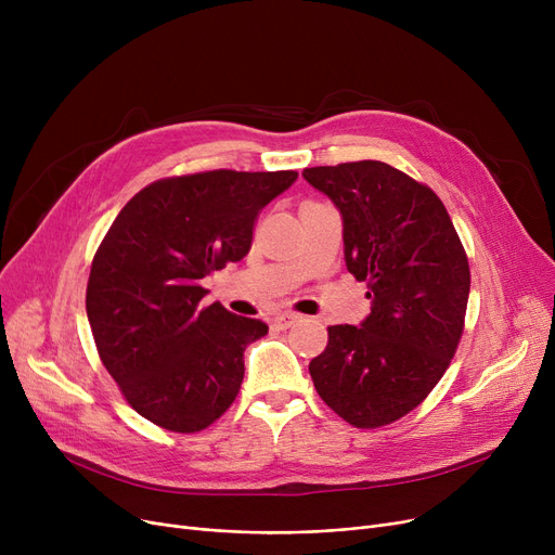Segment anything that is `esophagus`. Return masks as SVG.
<instances>
[{
	"instance_id": "obj_1",
	"label": "esophagus",
	"mask_w": 555,
	"mask_h": 555,
	"mask_svg": "<svg viewBox=\"0 0 555 555\" xmlns=\"http://www.w3.org/2000/svg\"><path fill=\"white\" fill-rule=\"evenodd\" d=\"M299 319H301V317H299L297 312H283V314L274 317V326L281 328V331H285V328L293 326L295 322H299Z\"/></svg>"
}]
</instances>
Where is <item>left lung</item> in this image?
Listing matches in <instances>:
<instances>
[{
    "label": "left lung",
    "instance_id": "left-lung-1",
    "mask_svg": "<svg viewBox=\"0 0 555 555\" xmlns=\"http://www.w3.org/2000/svg\"><path fill=\"white\" fill-rule=\"evenodd\" d=\"M344 220L346 268L373 299L362 326H328L310 362L317 393L360 429L389 425L429 396L465 326L470 266L441 197L385 162L306 168Z\"/></svg>",
    "mask_w": 555,
    "mask_h": 555
}]
</instances>
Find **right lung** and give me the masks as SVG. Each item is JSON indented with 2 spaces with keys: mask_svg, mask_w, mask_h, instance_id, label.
<instances>
[{
  "mask_svg": "<svg viewBox=\"0 0 555 555\" xmlns=\"http://www.w3.org/2000/svg\"><path fill=\"white\" fill-rule=\"evenodd\" d=\"M297 175H175L141 189L107 229L87 281V319L103 366L143 418L195 434L236 400L243 351L268 326L220 304L202 308V279L247 256L258 214Z\"/></svg>",
  "mask_w": 555,
  "mask_h": 555,
  "instance_id": "add662e5",
  "label": "right lung"
}]
</instances>
